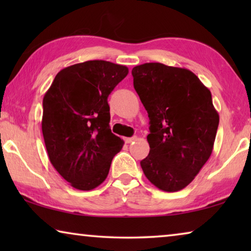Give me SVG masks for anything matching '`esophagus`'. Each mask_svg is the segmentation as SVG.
<instances>
[{
    "instance_id": "esophagus-1",
    "label": "esophagus",
    "mask_w": 251,
    "mask_h": 251,
    "mask_svg": "<svg viewBox=\"0 0 251 251\" xmlns=\"http://www.w3.org/2000/svg\"><path fill=\"white\" fill-rule=\"evenodd\" d=\"M135 139H136V137L134 136V137H126V138H124V141L126 144H130L131 142H134Z\"/></svg>"
}]
</instances>
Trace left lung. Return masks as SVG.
<instances>
[{
  "label": "left lung",
  "mask_w": 251,
  "mask_h": 251,
  "mask_svg": "<svg viewBox=\"0 0 251 251\" xmlns=\"http://www.w3.org/2000/svg\"><path fill=\"white\" fill-rule=\"evenodd\" d=\"M131 75L151 125V150L142 169L157 188L178 192L194 180L212 152L219 115L211 93L181 67L145 63Z\"/></svg>",
  "instance_id": "obj_1"
}]
</instances>
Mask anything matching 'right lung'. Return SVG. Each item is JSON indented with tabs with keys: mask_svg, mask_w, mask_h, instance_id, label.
Instances as JSON below:
<instances>
[{
	"mask_svg": "<svg viewBox=\"0 0 251 251\" xmlns=\"http://www.w3.org/2000/svg\"><path fill=\"white\" fill-rule=\"evenodd\" d=\"M128 74L124 65L87 61L59 71L43 99L49 158L71 186L92 190L108 175L124 141L110 130L108 95Z\"/></svg>",
	"mask_w": 251,
	"mask_h": 251,
	"instance_id": "obj_1",
	"label": "right lung"
}]
</instances>
